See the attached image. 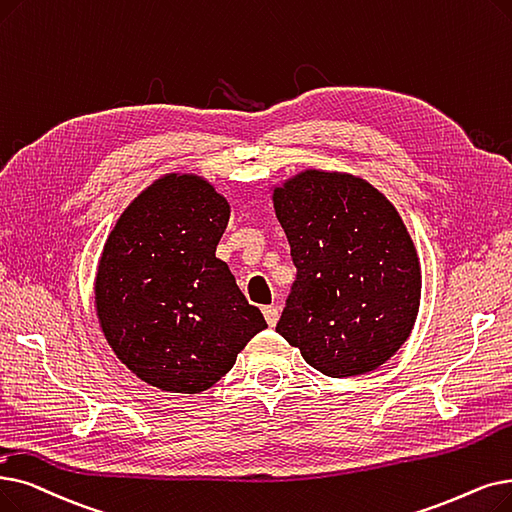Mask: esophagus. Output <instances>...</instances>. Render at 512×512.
<instances>
[{"label":"esophagus","instance_id":"34e87169","mask_svg":"<svg viewBox=\"0 0 512 512\" xmlns=\"http://www.w3.org/2000/svg\"><path fill=\"white\" fill-rule=\"evenodd\" d=\"M263 316H265V322H268L270 326H276V322H278V307H274V305H268V307H263Z\"/></svg>","mask_w":512,"mask_h":512}]
</instances>
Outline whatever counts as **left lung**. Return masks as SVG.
<instances>
[{
  "instance_id": "left-lung-1",
  "label": "left lung",
  "mask_w": 512,
  "mask_h": 512,
  "mask_svg": "<svg viewBox=\"0 0 512 512\" xmlns=\"http://www.w3.org/2000/svg\"><path fill=\"white\" fill-rule=\"evenodd\" d=\"M297 280L276 326L332 379L383 366L420 305V261L404 219L358 175L305 169L272 194Z\"/></svg>"
}]
</instances>
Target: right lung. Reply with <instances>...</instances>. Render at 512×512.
I'll use <instances>...</instances> for the list:
<instances>
[{
	"label": "right lung",
	"instance_id": "add662e5",
	"mask_svg": "<svg viewBox=\"0 0 512 512\" xmlns=\"http://www.w3.org/2000/svg\"><path fill=\"white\" fill-rule=\"evenodd\" d=\"M228 219L230 203L205 177L167 173L133 198L104 242L100 328L117 358L161 391L213 387L268 328L215 257Z\"/></svg>",
	"mask_w": 512,
	"mask_h": 512
}]
</instances>
